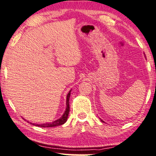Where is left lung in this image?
<instances>
[{
	"label": "left lung",
	"instance_id": "obj_1",
	"mask_svg": "<svg viewBox=\"0 0 156 156\" xmlns=\"http://www.w3.org/2000/svg\"><path fill=\"white\" fill-rule=\"evenodd\" d=\"M101 122H103V121H102V120H101Z\"/></svg>",
	"mask_w": 156,
	"mask_h": 156
}]
</instances>
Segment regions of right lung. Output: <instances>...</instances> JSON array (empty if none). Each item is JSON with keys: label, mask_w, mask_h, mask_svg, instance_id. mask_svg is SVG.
I'll return each mask as SVG.
<instances>
[{"label": "right lung", "mask_w": 156, "mask_h": 156, "mask_svg": "<svg viewBox=\"0 0 156 156\" xmlns=\"http://www.w3.org/2000/svg\"><path fill=\"white\" fill-rule=\"evenodd\" d=\"M71 95V91L69 92L68 95L66 97V108L65 111L64 113L63 114V116L61 117L60 119H58V120L55 121V122H51V123H48V124H37L36 126H40V127H52V126H60L64 124L65 122L67 121V118H68L69 113V98H70Z\"/></svg>", "instance_id": "obj_1"}]
</instances>
